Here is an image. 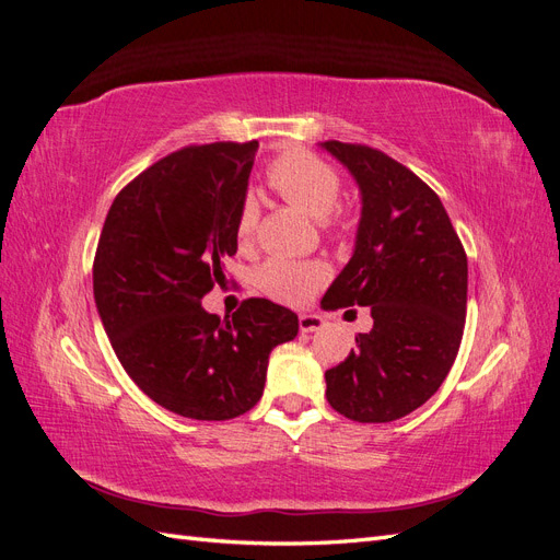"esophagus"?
Here are the masks:
<instances>
[{
	"label": "esophagus",
	"instance_id": "1",
	"mask_svg": "<svg viewBox=\"0 0 560 560\" xmlns=\"http://www.w3.org/2000/svg\"><path fill=\"white\" fill-rule=\"evenodd\" d=\"M322 327H325V317H322V315H315V313L299 315L301 334H313V331H319Z\"/></svg>",
	"mask_w": 560,
	"mask_h": 560
}]
</instances>
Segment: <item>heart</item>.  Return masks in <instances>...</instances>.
I'll return each instance as SVG.
<instances>
[{
  "mask_svg": "<svg viewBox=\"0 0 560 560\" xmlns=\"http://www.w3.org/2000/svg\"><path fill=\"white\" fill-rule=\"evenodd\" d=\"M268 184L284 200H290L292 206L313 219H327L336 208L338 196H341V177L334 167L303 149L284 151L282 156L270 163ZM254 226H257V202L247 198L238 214V226H235L241 243L252 238ZM325 278L327 268L322 264L287 259H268L254 276L264 294L282 303L308 301Z\"/></svg>",
  "mask_w": 560,
  "mask_h": 560,
  "instance_id": "heart-1",
  "label": "heart"
}]
</instances>
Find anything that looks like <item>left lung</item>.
<instances>
[{
    "label": "left lung",
    "mask_w": 560,
    "mask_h": 560,
    "mask_svg": "<svg viewBox=\"0 0 560 560\" xmlns=\"http://www.w3.org/2000/svg\"><path fill=\"white\" fill-rule=\"evenodd\" d=\"M348 167L362 212L354 249L322 308L366 306L358 348L329 369L327 401L358 422L409 416L444 383L463 341L467 254L442 200L409 167L364 144L319 142Z\"/></svg>",
    "instance_id": "8db88e82"
}]
</instances>
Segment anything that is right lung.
<instances>
[{
  "instance_id": "add662e5",
  "label": "right lung",
  "mask_w": 560,
  "mask_h": 560,
  "mask_svg": "<svg viewBox=\"0 0 560 560\" xmlns=\"http://www.w3.org/2000/svg\"><path fill=\"white\" fill-rule=\"evenodd\" d=\"M259 142L186 147L118 194L93 264L95 306L126 374L163 409L194 420L247 413L268 354L299 317L247 299L222 322L200 306L238 252V214Z\"/></svg>"
}]
</instances>
